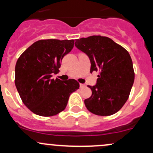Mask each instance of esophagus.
Here are the masks:
<instances>
[{"mask_svg": "<svg viewBox=\"0 0 153 153\" xmlns=\"http://www.w3.org/2000/svg\"><path fill=\"white\" fill-rule=\"evenodd\" d=\"M85 85H84V84H80V88H84L85 87Z\"/></svg>", "mask_w": 153, "mask_h": 153, "instance_id": "obj_1", "label": "esophagus"}]
</instances>
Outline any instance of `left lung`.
I'll return each mask as SVG.
<instances>
[{"instance_id":"1","label":"left lung","mask_w":153,"mask_h":153,"mask_svg":"<svg viewBox=\"0 0 153 153\" xmlns=\"http://www.w3.org/2000/svg\"><path fill=\"white\" fill-rule=\"evenodd\" d=\"M75 45L89 56L90 72H99L96 85L88 86L92 95L84 100L86 107L101 116L116 113L127 101L135 79L129 52L111 38L101 35L76 39Z\"/></svg>"}]
</instances>
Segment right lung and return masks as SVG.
I'll list each match as a JSON object with an SVG mask.
<instances>
[{"label": "right lung", "mask_w": 153, "mask_h": 153, "mask_svg": "<svg viewBox=\"0 0 153 153\" xmlns=\"http://www.w3.org/2000/svg\"><path fill=\"white\" fill-rule=\"evenodd\" d=\"M74 47V40H39L21 55L15 65V84L23 103L44 117L64 110L69 95L79 88L75 79H52L61 61Z\"/></svg>", "instance_id": "right-lung-1"}]
</instances>
